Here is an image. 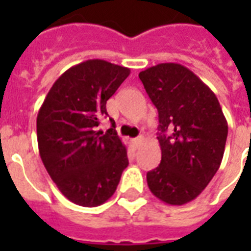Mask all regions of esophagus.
I'll use <instances>...</instances> for the list:
<instances>
[{
    "instance_id": "1",
    "label": "esophagus",
    "mask_w": 251,
    "mask_h": 251,
    "mask_svg": "<svg viewBox=\"0 0 251 251\" xmlns=\"http://www.w3.org/2000/svg\"><path fill=\"white\" fill-rule=\"evenodd\" d=\"M142 141H144V137H142V136L136 137V138L133 140V142H134V145H136V147H140V145L142 144Z\"/></svg>"
}]
</instances>
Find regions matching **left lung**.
I'll use <instances>...</instances> for the list:
<instances>
[{
  "instance_id": "obj_1",
  "label": "left lung",
  "mask_w": 251,
  "mask_h": 251,
  "mask_svg": "<svg viewBox=\"0 0 251 251\" xmlns=\"http://www.w3.org/2000/svg\"><path fill=\"white\" fill-rule=\"evenodd\" d=\"M138 76L160 122L161 163L147 174L148 187L167 204H185L201 194L221 167L227 121L215 94L187 67L161 63Z\"/></svg>"
}]
</instances>
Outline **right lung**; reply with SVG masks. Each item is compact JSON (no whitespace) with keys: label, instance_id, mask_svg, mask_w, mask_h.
<instances>
[{"label":"right lung","instance_id":"add662e5","mask_svg":"<svg viewBox=\"0 0 251 251\" xmlns=\"http://www.w3.org/2000/svg\"><path fill=\"white\" fill-rule=\"evenodd\" d=\"M129 74V68L100 59L86 60L53 83L39 110L40 157L57 188L75 204H103L129 165L117 131L97 127L107 117L106 102Z\"/></svg>","mask_w":251,"mask_h":251}]
</instances>
